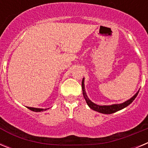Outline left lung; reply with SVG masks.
Wrapping results in <instances>:
<instances>
[{
	"label": "left lung",
	"mask_w": 148,
	"mask_h": 148,
	"mask_svg": "<svg viewBox=\"0 0 148 148\" xmlns=\"http://www.w3.org/2000/svg\"><path fill=\"white\" fill-rule=\"evenodd\" d=\"M84 78H83V80H82V84L81 85H82V90H83L84 97L85 100H86V103L88 104V106H89L90 107V108H92V110L96 111V112H100V113L106 114L114 113V112L121 110V109H123V108L128 106V105H130V104L134 101V99L136 98L138 93H139V92H138L136 93L134 97H132L131 99H129L128 101H125V102L123 103L114 104V105H111V106H99V105H97V104L94 103H92L89 98H88L87 95H86V92H85L84 83Z\"/></svg>",
	"instance_id": "left-lung-1"
}]
</instances>
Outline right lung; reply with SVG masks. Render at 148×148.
I'll use <instances>...</instances> for the list:
<instances>
[{
    "mask_svg": "<svg viewBox=\"0 0 148 148\" xmlns=\"http://www.w3.org/2000/svg\"><path fill=\"white\" fill-rule=\"evenodd\" d=\"M27 108H28V109H30V110H32V111H33V112H43V111L47 110V108H45V109H43V108H32V107H27Z\"/></svg>",
    "mask_w": 148,
    "mask_h": 148,
    "instance_id": "right-lung-1",
    "label": "right lung"
}]
</instances>
